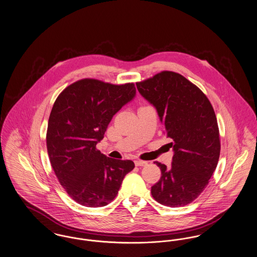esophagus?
Segmentation results:
<instances>
[{
  "instance_id": "1",
  "label": "esophagus",
  "mask_w": 257,
  "mask_h": 257,
  "mask_svg": "<svg viewBox=\"0 0 257 257\" xmlns=\"http://www.w3.org/2000/svg\"><path fill=\"white\" fill-rule=\"evenodd\" d=\"M147 161H142V160H136L135 161V165L137 166V167H146L147 166Z\"/></svg>"
}]
</instances>
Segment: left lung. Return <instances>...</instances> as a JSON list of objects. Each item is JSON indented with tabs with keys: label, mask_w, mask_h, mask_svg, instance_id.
<instances>
[{
	"label": "left lung",
	"mask_w": 257,
	"mask_h": 257,
	"mask_svg": "<svg viewBox=\"0 0 257 257\" xmlns=\"http://www.w3.org/2000/svg\"><path fill=\"white\" fill-rule=\"evenodd\" d=\"M136 85L157 110L174 152L171 169L155 162L162 176L151 187V195L165 206L187 205L206 188L218 165L220 135L214 109L180 74L163 71Z\"/></svg>",
	"instance_id": "1"
}]
</instances>
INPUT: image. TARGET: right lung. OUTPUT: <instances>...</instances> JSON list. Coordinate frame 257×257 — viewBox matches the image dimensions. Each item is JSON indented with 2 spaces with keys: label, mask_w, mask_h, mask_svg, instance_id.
<instances>
[{
  "label": "right lung",
  "mask_w": 257,
  "mask_h": 257,
  "mask_svg": "<svg viewBox=\"0 0 257 257\" xmlns=\"http://www.w3.org/2000/svg\"><path fill=\"white\" fill-rule=\"evenodd\" d=\"M136 96L133 83L80 80L58 96L50 113L47 150L65 192L77 203L102 207L116 196L131 160L111 159L96 149L112 116Z\"/></svg>",
  "instance_id": "1"
}]
</instances>
